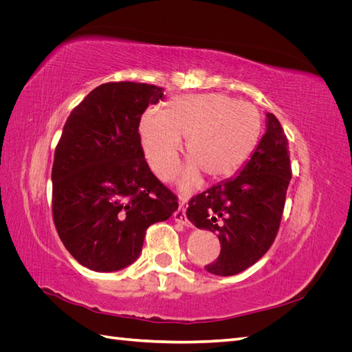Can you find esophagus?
<instances>
[{
  "label": "esophagus",
  "instance_id": "34e87169",
  "mask_svg": "<svg viewBox=\"0 0 352 352\" xmlns=\"http://www.w3.org/2000/svg\"><path fill=\"white\" fill-rule=\"evenodd\" d=\"M173 219L180 223V225L184 226H189V220L186 219V212H185V204L182 202V204L179 206V208L173 212Z\"/></svg>",
  "mask_w": 352,
  "mask_h": 352
}]
</instances>
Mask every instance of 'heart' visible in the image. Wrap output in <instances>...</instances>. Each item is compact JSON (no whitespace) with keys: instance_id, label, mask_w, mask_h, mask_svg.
Listing matches in <instances>:
<instances>
[{"instance_id":"obj_1","label":"heart","mask_w":352,"mask_h":352,"mask_svg":"<svg viewBox=\"0 0 352 352\" xmlns=\"http://www.w3.org/2000/svg\"><path fill=\"white\" fill-rule=\"evenodd\" d=\"M263 132L260 110L225 94L180 95L163 111L146 109L138 122L144 154L158 177L172 179L179 167L182 138L189 163L179 186L192 189L199 173L210 180L228 177L251 157Z\"/></svg>"}]
</instances>
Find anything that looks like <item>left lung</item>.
I'll return each mask as SVG.
<instances>
[{"label": "left lung", "instance_id": "obj_1", "mask_svg": "<svg viewBox=\"0 0 352 352\" xmlns=\"http://www.w3.org/2000/svg\"><path fill=\"white\" fill-rule=\"evenodd\" d=\"M287 148L279 120L267 113L265 133L238 175L189 201L188 220L198 229L216 233L221 245L219 258L206 265L208 273L238 274L270 248L292 177Z\"/></svg>", "mask_w": 352, "mask_h": 352}]
</instances>
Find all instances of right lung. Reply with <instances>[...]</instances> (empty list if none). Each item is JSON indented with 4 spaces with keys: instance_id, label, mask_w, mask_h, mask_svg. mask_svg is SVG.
<instances>
[{
    "instance_id": "obj_1",
    "label": "right lung",
    "mask_w": 352,
    "mask_h": 352,
    "mask_svg": "<svg viewBox=\"0 0 352 352\" xmlns=\"http://www.w3.org/2000/svg\"><path fill=\"white\" fill-rule=\"evenodd\" d=\"M163 97L154 85L104 83L63 127L51 173L52 216L66 250L91 270L131 265L148 226L179 207L148 167L138 135L141 114Z\"/></svg>"
}]
</instances>
